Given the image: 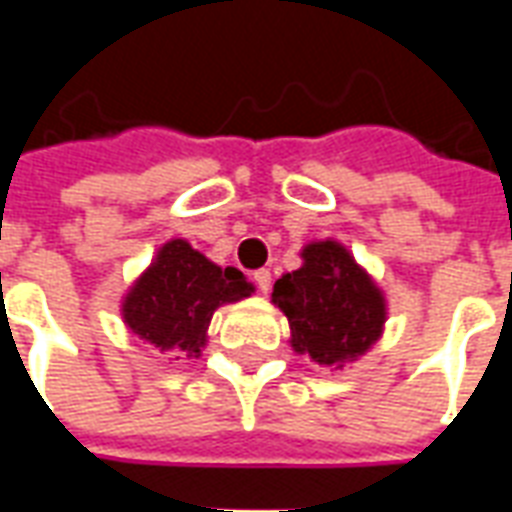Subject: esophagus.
<instances>
[{
    "instance_id": "obj_1",
    "label": "esophagus",
    "mask_w": 512,
    "mask_h": 512,
    "mask_svg": "<svg viewBox=\"0 0 512 512\" xmlns=\"http://www.w3.org/2000/svg\"><path fill=\"white\" fill-rule=\"evenodd\" d=\"M255 285H257V290H260V293H268V290H271V271H268V268H260V271H255Z\"/></svg>"
}]
</instances>
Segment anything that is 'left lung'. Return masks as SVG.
Returning a JSON list of instances; mask_svg holds the SVG:
<instances>
[{
  "mask_svg": "<svg viewBox=\"0 0 512 512\" xmlns=\"http://www.w3.org/2000/svg\"><path fill=\"white\" fill-rule=\"evenodd\" d=\"M301 268L274 282L271 301L290 323V348L323 367H345L381 340L384 290L340 241H310Z\"/></svg>",
  "mask_w": 512,
  "mask_h": 512,
  "instance_id": "obj_1",
  "label": "left lung"
}]
</instances>
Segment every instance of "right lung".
<instances>
[{"instance_id": "right-lung-1", "label": "right lung", "mask_w": 512, "mask_h": 512, "mask_svg": "<svg viewBox=\"0 0 512 512\" xmlns=\"http://www.w3.org/2000/svg\"><path fill=\"white\" fill-rule=\"evenodd\" d=\"M252 282L233 266H216L189 241L172 238L123 296V323L161 354L197 359L213 312L252 296Z\"/></svg>"}]
</instances>
